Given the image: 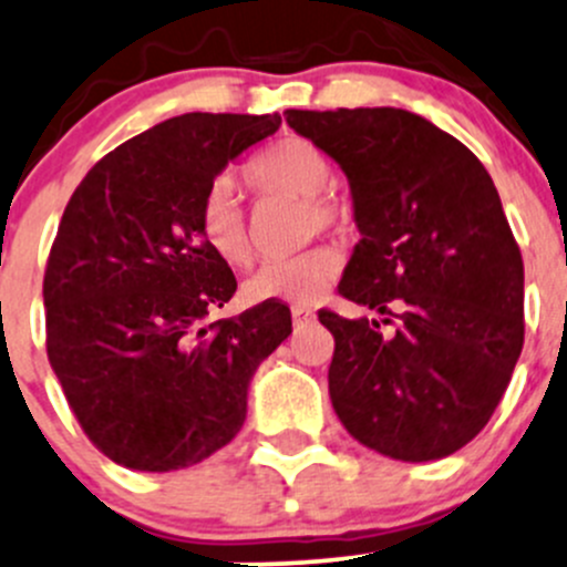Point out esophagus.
Returning <instances> with one entry per match:
<instances>
[{
	"instance_id": "obj_1",
	"label": "esophagus",
	"mask_w": 567,
	"mask_h": 567,
	"mask_svg": "<svg viewBox=\"0 0 567 567\" xmlns=\"http://www.w3.org/2000/svg\"><path fill=\"white\" fill-rule=\"evenodd\" d=\"M291 319H295V327L300 330V327H306L308 322H313V311L311 308H291Z\"/></svg>"
}]
</instances>
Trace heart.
<instances>
[{"label":"heart","mask_w":567,"mask_h":567,"mask_svg":"<svg viewBox=\"0 0 567 567\" xmlns=\"http://www.w3.org/2000/svg\"><path fill=\"white\" fill-rule=\"evenodd\" d=\"M330 163L302 138H286L245 168V179L261 194H289L306 198V220L311 229L338 224V207L322 190L330 185ZM198 229L204 243L226 265L245 267L254 259V237H250L248 215L243 198L231 179H218L198 207ZM343 259L336 248L302 250L286 259H272L261 265L245 281V297L250 302H284V306H308L319 300L341 276Z\"/></svg>","instance_id":"heart-1"}]
</instances>
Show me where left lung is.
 I'll list each match as a JSON object with an SVG mask.
<instances>
[{
	"label": "left lung",
	"instance_id": "1",
	"mask_svg": "<svg viewBox=\"0 0 567 567\" xmlns=\"http://www.w3.org/2000/svg\"><path fill=\"white\" fill-rule=\"evenodd\" d=\"M284 116L347 174L360 243L338 291L377 313L319 311L336 338L332 410L382 456H451L497 410L524 343V261L494 179L412 111Z\"/></svg>",
	"mask_w": 567,
	"mask_h": 567
}]
</instances>
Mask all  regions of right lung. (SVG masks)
Segmentation results:
<instances>
[{
  "instance_id": "add662e5",
  "label": "right lung",
  "mask_w": 567,
  "mask_h": 567,
  "mask_svg": "<svg viewBox=\"0 0 567 567\" xmlns=\"http://www.w3.org/2000/svg\"><path fill=\"white\" fill-rule=\"evenodd\" d=\"M278 125L172 116L70 196L43 278L45 347L84 434L127 470H185L229 445L256 369L291 336L278 302L207 324L237 281L198 229L215 177Z\"/></svg>"
}]
</instances>
